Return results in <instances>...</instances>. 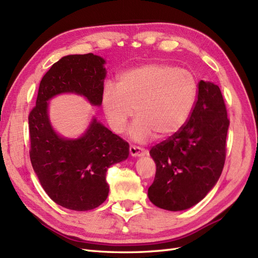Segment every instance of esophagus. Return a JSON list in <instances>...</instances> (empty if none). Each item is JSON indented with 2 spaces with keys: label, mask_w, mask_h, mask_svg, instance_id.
<instances>
[{
  "label": "esophagus",
  "mask_w": 258,
  "mask_h": 258,
  "mask_svg": "<svg viewBox=\"0 0 258 258\" xmlns=\"http://www.w3.org/2000/svg\"><path fill=\"white\" fill-rule=\"evenodd\" d=\"M129 152H130L131 156H135V157H140V156H143L146 154V151L144 149L140 148V146H137V145H130Z\"/></svg>",
  "instance_id": "34e87169"
}]
</instances>
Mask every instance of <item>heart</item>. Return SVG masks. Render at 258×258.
Instances as JSON below:
<instances>
[{"instance_id": "1", "label": "heart", "mask_w": 258, "mask_h": 258, "mask_svg": "<svg viewBox=\"0 0 258 258\" xmlns=\"http://www.w3.org/2000/svg\"><path fill=\"white\" fill-rule=\"evenodd\" d=\"M194 76L169 64L151 62L123 72L117 86L106 85L102 106L109 127L119 134L135 114L129 136L138 142L170 137L182 128L196 104Z\"/></svg>"}]
</instances>
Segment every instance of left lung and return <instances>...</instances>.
<instances>
[{
	"mask_svg": "<svg viewBox=\"0 0 258 258\" xmlns=\"http://www.w3.org/2000/svg\"><path fill=\"white\" fill-rule=\"evenodd\" d=\"M229 123L219 87L201 80L198 100L184 126L150 151L156 164L148 191L153 204L178 212L206 197L224 169Z\"/></svg>",
	"mask_w": 258,
	"mask_h": 258,
	"instance_id": "1",
	"label": "left lung"
}]
</instances>
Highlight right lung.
<instances>
[{
  "label": "right lung",
  "mask_w": 258,
  "mask_h": 258,
  "mask_svg": "<svg viewBox=\"0 0 258 258\" xmlns=\"http://www.w3.org/2000/svg\"><path fill=\"white\" fill-rule=\"evenodd\" d=\"M105 60L92 53L67 55L52 65L40 82L28 117L30 161L41 185L55 203L86 212L107 199L109 166L127 159L129 144L93 118L82 137L69 140L51 126L47 101L60 93H76L100 106L106 71Z\"/></svg>",
  "instance_id": "add662e5"
}]
</instances>
